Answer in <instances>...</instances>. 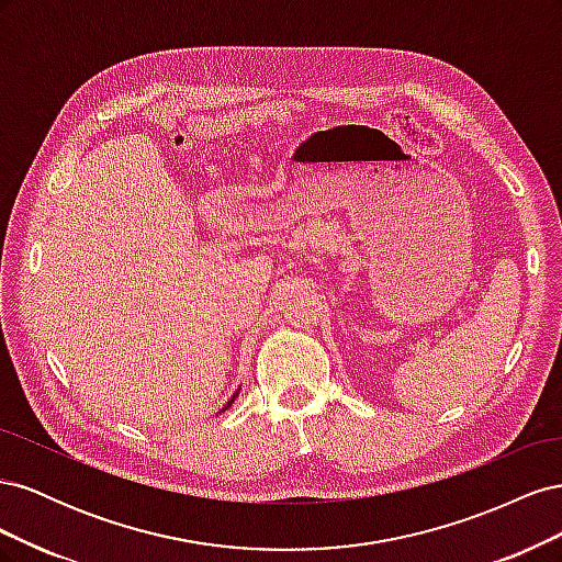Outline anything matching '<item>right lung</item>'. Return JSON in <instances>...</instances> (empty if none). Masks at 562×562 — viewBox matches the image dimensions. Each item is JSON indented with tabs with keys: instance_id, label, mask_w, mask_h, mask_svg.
<instances>
[{
	"instance_id": "add662e5",
	"label": "right lung",
	"mask_w": 562,
	"mask_h": 562,
	"mask_svg": "<svg viewBox=\"0 0 562 562\" xmlns=\"http://www.w3.org/2000/svg\"><path fill=\"white\" fill-rule=\"evenodd\" d=\"M236 396H239V394H234V396H232V401H227V405H225V407H223V411H227V407H229V405H232V403H234V398H236Z\"/></svg>"
}]
</instances>
